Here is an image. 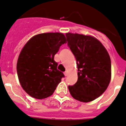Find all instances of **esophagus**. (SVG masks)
I'll return each instance as SVG.
<instances>
[{"label":"esophagus","mask_w":126,"mask_h":126,"mask_svg":"<svg viewBox=\"0 0 126 126\" xmlns=\"http://www.w3.org/2000/svg\"><path fill=\"white\" fill-rule=\"evenodd\" d=\"M64 75L65 76V77H67V76H68V72H64Z\"/></svg>","instance_id":"1"}]
</instances>
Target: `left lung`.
I'll return each instance as SVG.
<instances>
[{"label":"left lung","instance_id":"obj_1","mask_svg":"<svg viewBox=\"0 0 126 126\" xmlns=\"http://www.w3.org/2000/svg\"><path fill=\"white\" fill-rule=\"evenodd\" d=\"M65 35L78 67V80L74 85L68 86L70 93L80 102L93 101L105 91L110 82L109 54L95 37L72 33Z\"/></svg>","mask_w":126,"mask_h":126}]
</instances>
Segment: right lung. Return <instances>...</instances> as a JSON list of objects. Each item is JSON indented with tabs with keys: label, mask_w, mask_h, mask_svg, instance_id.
Instances as JSON below:
<instances>
[{
	"label": "right lung",
	"mask_w": 126,
	"mask_h": 126,
	"mask_svg": "<svg viewBox=\"0 0 126 126\" xmlns=\"http://www.w3.org/2000/svg\"><path fill=\"white\" fill-rule=\"evenodd\" d=\"M64 43L63 33L50 32L33 36L23 47L17 62V73L22 89L30 96L37 99L49 97L64 77L54 60Z\"/></svg>",
	"instance_id": "obj_1"
}]
</instances>
